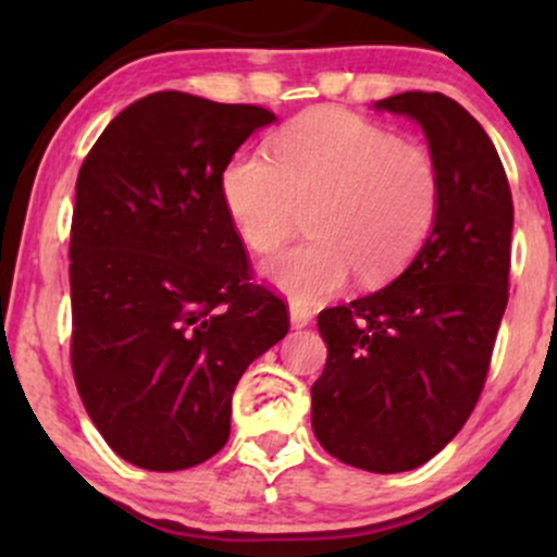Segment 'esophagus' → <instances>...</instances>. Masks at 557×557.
<instances>
[{
	"label": "esophagus",
	"instance_id": "1",
	"mask_svg": "<svg viewBox=\"0 0 557 557\" xmlns=\"http://www.w3.org/2000/svg\"><path fill=\"white\" fill-rule=\"evenodd\" d=\"M311 322V311L306 309V306H300V304H290V324L296 330H300V327H306V324Z\"/></svg>",
	"mask_w": 557,
	"mask_h": 557
}]
</instances>
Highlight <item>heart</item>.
<instances>
[{
  "label": "heart",
  "mask_w": 557,
  "mask_h": 557,
  "mask_svg": "<svg viewBox=\"0 0 557 557\" xmlns=\"http://www.w3.org/2000/svg\"><path fill=\"white\" fill-rule=\"evenodd\" d=\"M272 154L240 151L222 172V201L251 251L290 235L304 209L309 238L261 261V277L298 304L348 285L385 283L408 264L440 209V172L417 144L343 110L285 125Z\"/></svg>",
  "instance_id": "b5f03b06"
}]
</instances>
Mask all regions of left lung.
<instances>
[{
  "instance_id": "8db88e82",
  "label": "left lung",
  "mask_w": 557,
  "mask_h": 557,
  "mask_svg": "<svg viewBox=\"0 0 557 557\" xmlns=\"http://www.w3.org/2000/svg\"><path fill=\"white\" fill-rule=\"evenodd\" d=\"M374 110L421 125L440 209L393 283L319 314L327 363L311 430L337 461L398 474L437 456L474 411L508 304L513 201L490 136L450 96L406 91Z\"/></svg>"
}]
</instances>
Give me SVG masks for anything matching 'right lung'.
<instances>
[{
    "label": "right lung",
    "instance_id": "obj_1",
    "mask_svg": "<svg viewBox=\"0 0 557 557\" xmlns=\"http://www.w3.org/2000/svg\"><path fill=\"white\" fill-rule=\"evenodd\" d=\"M270 110L159 91L104 127L75 183L73 374L107 445L181 471L230 437L233 389L287 335V309L248 283L222 172Z\"/></svg>",
    "mask_w": 557,
    "mask_h": 557
}]
</instances>
